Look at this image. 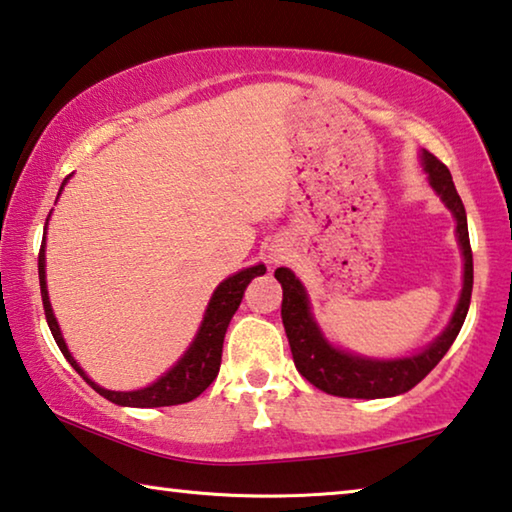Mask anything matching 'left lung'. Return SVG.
I'll list each match as a JSON object with an SVG mask.
<instances>
[{"mask_svg": "<svg viewBox=\"0 0 512 512\" xmlns=\"http://www.w3.org/2000/svg\"><path fill=\"white\" fill-rule=\"evenodd\" d=\"M421 157H424V170L428 173L431 186L456 216V232L462 257H465V282H462L456 312L451 316L449 328L426 351L401 360H367L360 358V355L332 348L312 319L305 289L296 280V275L289 269L275 271V278L282 285V323H285L296 369L300 371V376L310 380L314 387L323 389L326 394L344 396V399H383V396L408 392L437 367V362L456 342L462 323H465L474 287V259L472 246H469L465 205H462L456 186H453L449 168L435 154L426 150Z\"/></svg>", "mask_w": 512, "mask_h": 512, "instance_id": "1", "label": "left lung"}]
</instances>
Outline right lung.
Returning a JSON list of instances; mask_svg holds the SVG:
<instances>
[{
    "instance_id": "right-lung-1",
    "label": "right lung",
    "mask_w": 512,
    "mask_h": 512,
    "mask_svg": "<svg viewBox=\"0 0 512 512\" xmlns=\"http://www.w3.org/2000/svg\"><path fill=\"white\" fill-rule=\"evenodd\" d=\"M66 180H63V184H66ZM264 273H266V266L257 264V266H250V269L239 271L237 275H232V278H227L221 282V285H218L212 300H209V307L205 312V319H202L198 337L193 339V344L189 346V351L184 353V358L177 362L168 373H164L157 383H152L150 387L136 389V392H111V389L95 385L93 380L88 378L84 371H81L75 358L70 355L66 342H63L59 323H56L54 314H52L50 298H47L45 239H43V243H40V253H38L40 296H43L45 319H47V326H50V330H52L56 346H59L61 353L66 355V360L72 364V369H75L79 376L95 389L97 394L104 396V399H109L111 403L129 405V408H161V405H180V403L193 401L196 396L205 392V389L212 385L214 378L218 376V369H221L225 330H227V326H230L237 307L241 305L243 291H246V287L250 285V280L257 278V275H264Z\"/></svg>"
}]
</instances>
